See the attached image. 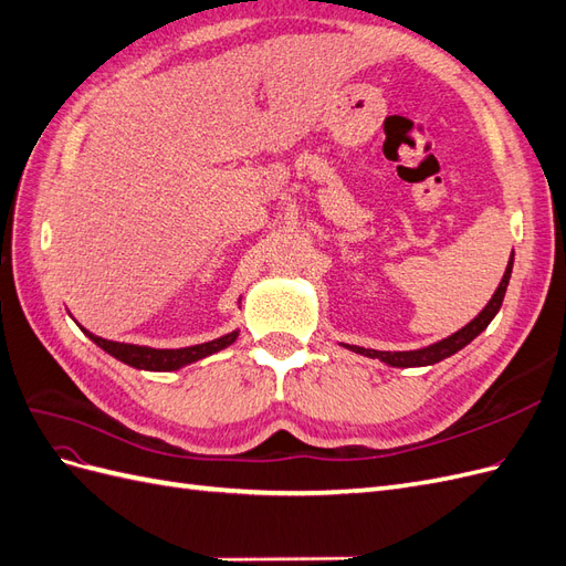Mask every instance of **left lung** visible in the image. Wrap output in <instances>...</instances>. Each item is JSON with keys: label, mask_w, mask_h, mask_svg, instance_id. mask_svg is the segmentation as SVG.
Segmentation results:
<instances>
[{"label": "left lung", "mask_w": 566, "mask_h": 566, "mask_svg": "<svg viewBox=\"0 0 566 566\" xmlns=\"http://www.w3.org/2000/svg\"><path fill=\"white\" fill-rule=\"evenodd\" d=\"M512 262H515V252L510 254V262H507V269L503 273V281L499 283V287H495L493 297L489 300V304L484 306V310L479 312V316H474L465 325V328H460L458 333L434 342V345L422 347V349H413V352H378V349H366V347H356V345H342V347H347V349L361 354V356H368V358H380L382 364L394 366V368H416V366L439 364V361H443V358H449L455 352H460L462 347H468L479 333L486 331V325L493 321V316L499 314L501 304H503V297H505L507 283H510Z\"/></svg>", "instance_id": "left-lung-1"}]
</instances>
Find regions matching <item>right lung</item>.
<instances>
[{
    "label": "right lung",
    "mask_w": 566,
    "mask_h": 566,
    "mask_svg": "<svg viewBox=\"0 0 566 566\" xmlns=\"http://www.w3.org/2000/svg\"><path fill=\"white\" fill-rule=\"evenodd\" d=\"M84 335H87L92 342H96L101 349L108 352L111 356H115L117 361H123L132 368H139V370H179L188 364H196V361H200V358L233 345L235 337H238V331H233L229 335H221V337L210 339V342H202V345L184 347V349H153V347H142V345H125V342L104 339V337H98L90 331H84Z\"/></svg>",
    "instance_id": "obj_1"
}]
</instances>
